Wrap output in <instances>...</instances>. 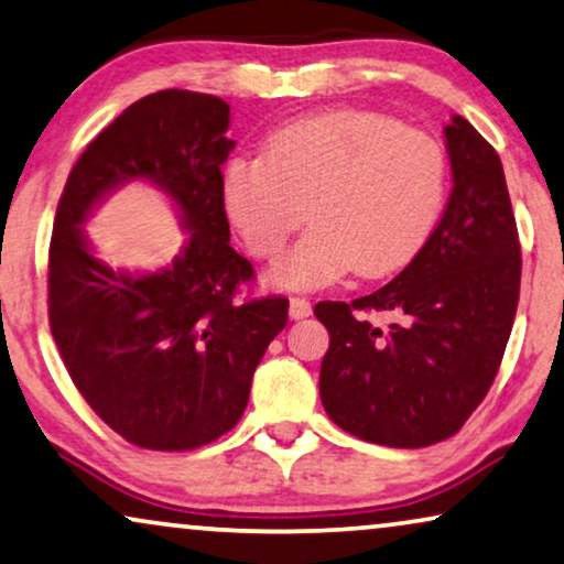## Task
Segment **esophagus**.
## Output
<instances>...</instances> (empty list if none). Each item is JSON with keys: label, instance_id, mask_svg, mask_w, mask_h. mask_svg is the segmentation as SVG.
<instances>
[{"label": "esophagus", "instance_id": "obj_1", "mask_svg": "<svg viewBox=\"0 0 564 564\" xmlns=\"http://www.w3.org/2000/svg\"><path fill=\"white\" fill-rule=\"evenodd\" d=\"M311 313H313V305H311V300H307V297H292L290 300V318L303 321Z\"/></svg>", "mask_w": 564, "mask_h": 564}]
</instances>
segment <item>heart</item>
I'll list each match as a JSON object with an SVG mask.
<instances>
[{"mask_svg":"<svg viewBox=\"0 0 564 564\" xmlns=\"http://www.w3.org/2000/svg\"><path fill=\"white\" fill-rule=\"evenodd\" d=\"M449 164L436 138L365 110H338L276 130L267 156H236L223 203L246 249L280 257L284 290H321L359 269L388 276L411 264L444 213Z\"/></svg>","mask_w":564,"mask_h":564,"instance_id":"heart-1","label":"heart"}]
</instances>
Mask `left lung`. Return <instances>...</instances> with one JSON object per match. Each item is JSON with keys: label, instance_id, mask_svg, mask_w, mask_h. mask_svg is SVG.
Segmentation results:
<instances>
[{"label": "left lung", "instance_id": "obj_1", "mask_svg": "<svg viewBox=\"0 0 564 564\" xmlns=\"http://www.w3.org/2000/svg\"><path fill=\"white\" fill-rule=\"evenodd\" d=\"M452 195L419 257L372 295L318 303L330 344L321 400L338 429L419 449L465 426L496 380L521 284L503 164L465 118L444 128ZM392 312L388 329L361 312Z\"/></svg>", "mask_w": 564, "mask_h": 564}]
</instances>
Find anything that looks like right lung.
<instances>
[{
	"instance_id": "right-lung-1",
	"label": "right lung",
	"mask_w": 564,
	"mask_h": 564,
	"mask_svg": "<svg viewBox=\"0 0 564 564\" xmlns=\"http://www.w3.org/2000/svg\"><path fill=\"white\" fill-rule=\"evenodd\" d=\"M220 97L164 89L138 99L91 141L58 199L48 251V321L91 411L153 452L210 444L241 421L251 377L288 326V300H238L253 280L230 249L223 172L234 141ZM173 197L188 243L166 270L130 275L99 262L80 226L122 183Z\"/></svg>"
}]
</instances>
